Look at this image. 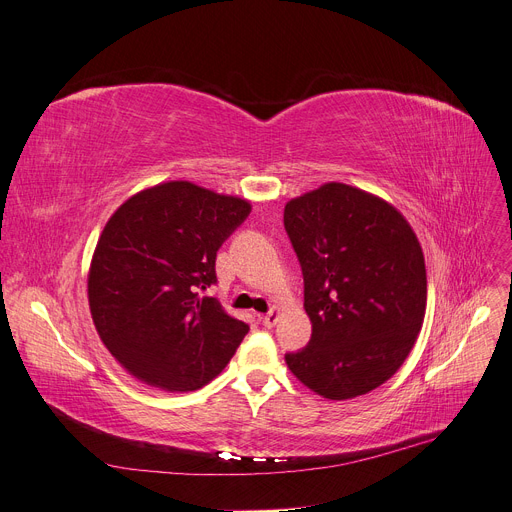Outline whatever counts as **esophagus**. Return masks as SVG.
Here are the masks:
<instances>
[{
    "label": "esophagus",
    "instance_id": "1",
    "mask_svg": "<svg viewBox=\"0 0 512 512\" xmlns=\"http://www.w3.org/2000/svg\"><path fill=\"white\" fill-rule=\"evenodd\" d=\"M278 319H280V309H278V306H274V309H271L267 315H263V325L267 329H271L278 323Z\"/></svg>",
    "mask_w": 512,
    "mask_h": 512
}]
</instances>
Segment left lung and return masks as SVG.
<instances>
[{
    "label": "left lung",
    "mask_w": 512,
    "mask_h": 512,
    "mask_svg": "<svg viewBox=\"0 0 512 512\" xmlns=\"http://www.w3.org/2000/svg\"><path fill=\"white\" fill-rule=\"evenodd\" d=\"M284 226L313 323L309 346L286 354L288 368L325 399L381 387L424 323L426 265L416 232L391 203L344 183L290 199Z\"/></svg>",
    "instance_id": "left-lung-1"
}]
</instances>
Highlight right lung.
<instances>
[{
	"mask_svg": "<svg viewBox=\"0 0 512 512\" xmlns=\"http://www.w3.org/2000/svg\"><path fill=\"white\" fill-rule=\"evenodd\" d=\"M251 203L189 181L131 195L109 218L88 271L94 327L115 360L164 391L208 385L249 325L201 290L216 284V253Z\"/></svg>",
	"mask_w": 512,
	"mask_h": 512,
	"instance_id": "1",
	"label": "right lung"
}]
</instances>
